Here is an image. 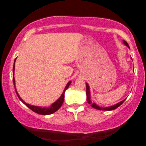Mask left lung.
<instances>
[{"label": "left lung", "mask_w": 146, "mask_h": 146, "mask_svg": "<svg viewBox=\"0 0 146 146\" xmlns=\"http://www.w3.org/2000/svg\"><path fill=\"white\" fill-rule=\"evenodd\" d=\"M123 43H124L126 45L127 47L129 48L128 44L127 43L126 41H125V40L123 41ZM86 96H87V101H88V102L90 104L91 106L92 107V108H94L99 110H106V111L113 110H115V109H116L117 108H118L119 106H121L123 104V102L125 101V100H123V101H121V102H119V103L116 104L112 106H110V107H107V108H101V107H100L99 106L96 105L95 103H92V102L91 101V100H90V88H89L88 84L87 83H86Z\"/></svg>", "instance_id": "8db88e82"}]
</instances>
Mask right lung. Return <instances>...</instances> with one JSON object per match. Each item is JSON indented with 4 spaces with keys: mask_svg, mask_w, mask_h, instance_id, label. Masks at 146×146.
Returning <instances> with one entry per match:
<instances>
[{
    "mask_svg": "<svg viewBox=\"0 0 146 146\" xmlns=\"http://www.w3.org/2000/svg\"><path fill=\"white\" fill-rule=\"evenodd\" d=\"M16 59H17V58H15V60H16ZM14 71H15V63H14V66H13V76H14ZM13 83H14V86H15V78H14V77H13ZM70 83H71V81H70L67 84L62 94L61 95V96L60 97V98L57 101H56L54 103H53L52 104L51 106L49 108H42V107H38V106H32V105L29 104H27L26 102H24L23 100L21 98H20L19 94H18L17 91V90H16V88H15V91H16V92H17V94L18 96V97L19 98V99L21 100L23 102V103L25 104L27 106L28 108H29L31 110H33V111H35V112H36V113H38V114L49 115V114H51V113H54L55 111H56L58 110L62 106V105L63 102H64V92H65V91L68 89V88L69 87Z\"/></svg>",
    "mask_w": 146,
    "mask_h": 146,
    "instance_id": "1",
    "label": "right lung"
}]
</instances>
